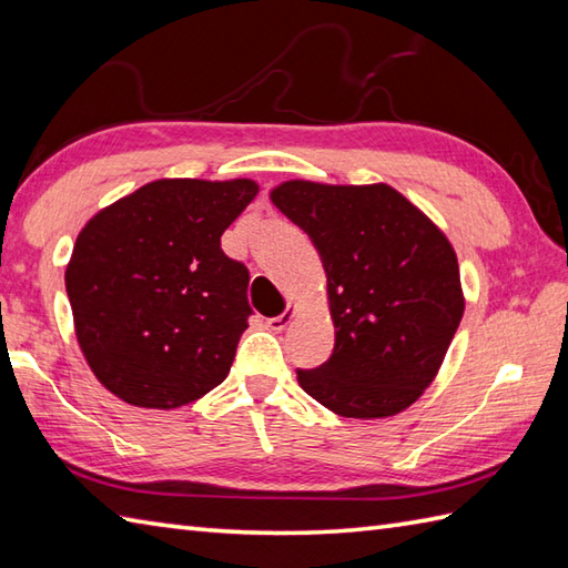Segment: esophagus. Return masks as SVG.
<instances>
[{
    "mask_svg": "<svg viewBox=\"0 0 568 568\" xmlns=\"http://www.w3.org/2000/svg\"><path fill=\"white\" fill-rule=\"evenodd\" d=\"M295 315H297V310L291 305L285 312H281V315H277V317H271V320H268V327H271L273 332H281V329H285L287 324H291V322L295 320Z\"/></svg>",
    "mask_w": 568,
    "mask_h": 568,
    "instance_id": "1",
    "label": "esophagus"
}]
</instances>
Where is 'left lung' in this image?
Wrapping results in <instances>:
<instances>
[{
    "instance_id": "left-lung-1",
    "label": "left lung",
    "mask_w": 568,
    "mask_h": 568,
    "mask_svg": "<svg viewBox=\"0 0 568 568\" xmlns=\"http://www.w3.org/2000/svg\"><path fill=\"white\" fill-rule=\"evenodd\" d=\"M271 200L327 273L334 352L297 383L332 413L381 419L429 388L464 317L449 239L395 187L285 180Z\"/></svg>"
}]
</instances>
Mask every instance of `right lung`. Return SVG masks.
Masks as SVG:
<instances>
[{"label":"right lung","instance_id":"right-lung-1","mask_svg":"<svg viewBox=\"0 0 568 568\" xmlns=\"http://www.w3.org/2000/svg\"><path fill=\"white\" fill-rule=\"evenodd\" d=\"M256 195L248 178H163L82 226L65 291L106 390L173 409L226 378L251 307L248 268L222 251V234Z\"/></svg>","mask_w":568,"mask_h":568}]
</instances>
